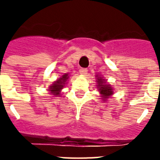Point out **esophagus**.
<instances>
[{
    "label": "esophagus",
    "instance_id": "esophagus-1",
    "mask_svg": "<svg viewBox=\"0 0 160 160\" xmlns=\"http://www.w3.org/2000/svg\"><path fill=\"white\" fill-rule=\"evenodd\" d=\"M87 73H88L87 69H83V68H81V69H80V75H87Z\"/></svg>",
    "mask_w": 160,
    "mask_h": 160
}]
</instances>
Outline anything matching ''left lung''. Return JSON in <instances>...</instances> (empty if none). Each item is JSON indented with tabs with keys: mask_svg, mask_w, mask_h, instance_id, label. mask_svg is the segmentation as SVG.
Returning <instances> with one entry per match:
<instances>
[{
	"mask_svg": "<svg viewBox=\"0 0 160 160\" xmlns=\"http://www.w3.org/2000/svg\"><path fill=\"white\" fill-rule=\"evenodd\" d=\"M96 79V87L98 89V91L100 93V96L104 102L107 101V100L110 98L111 95H114V89L112 88L110 84L107 82V80L102 75H95Z\"/></svg>",
	"mask_w": 160,
	"mask_h": 160,
	"instance_id": "1",
	"label": "left lung"
}]
</instances>
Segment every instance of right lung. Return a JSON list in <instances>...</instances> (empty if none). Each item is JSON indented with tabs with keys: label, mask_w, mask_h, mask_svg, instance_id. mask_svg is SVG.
<instances>
[{
	"label": "right lung",
	"mask_w": 160,
	"mask_h": 160,
	"mask_svg": "<svg viewBox=\"0 0 160 160\" xmlns=\"http://www.w3.org/2000/svg\"><path fill=\"white\" fill-rule=\"evenodd\" d=\"M70 78V75L66 73V74H64L62 76H60L59 79L54 81L52 84H51L50 86H49V92L50 94L52 95H55V96H60L61 95V90L65 85L67 84V80H69Z\"/></svg>",
	"instance_id": "obj_1"
}]
</instances>
